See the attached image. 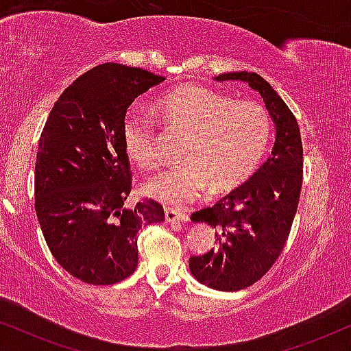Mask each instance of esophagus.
Masks as SVG:
<instances>
[{
  "label": "esophagus",
  "instance_id": "esophagus-1",
  "mask_svg": "<svg viewBox=\"0 0 351 351\" xmlns=\"http://www.w3.org/2000/svg\"><path fill=\"white\" fill-rule=\"evenodd\" d=\"M165 219L168 223H183V221H188V216L184 213L178 211V209H173V208H167L165 209Z\"/></svg>",
  "mask_w": 351,
  "mask_h": 351
}]
</instances>
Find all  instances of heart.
<instances>
[{"label":"heart","instance_id":"1","mask_svg":"<svg viewBox=\"0 0 351 351\" xmlns=\"http://www.w3.org/2000/svg\"><path fill=\"white\" fill-rule=\"evenodd\" d=\"M165 119L186 134L181 145L183 165L153 176L143 191L162 203L183 206L204 193L223 195L243 184L263 162L272 136L267 108L236 102L224 92L186 84L160 100ZM123 147L132 162L145 168L162 165L158 128L140 104L127 110L122 125Z\"/></svg>","mask_w":351,"mask_h":351}]
</instances>
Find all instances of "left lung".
<instances>
[{
	"label": "left lung",
	"mask_w": 351,
	"mask_h": 351,
	"mask_svg": "<svg viewBox=\"0 0 351 351\" xmlns=\"http://www.w3.org/2000/svg\"><path fill=\"white\" fill-rule=\"evenodd\" d=\"M216 80H243L264 99L276 123L272 155L251 180L215 206L191 215L193 223L216 229V247L189 257V271L208 287L243 291L263 279L287 243L299 206L304 148L297 119L277 92L256 72H231Z\"/></svg>",
	"instance_id": "obj_1"
}]
</instances>
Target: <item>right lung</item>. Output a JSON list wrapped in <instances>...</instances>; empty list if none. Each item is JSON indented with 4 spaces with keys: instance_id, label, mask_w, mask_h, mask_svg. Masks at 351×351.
Here are the masks:
<instances>
[{
    "instance_id": "1",
    "label": "right lung",
    "mask_w": 351,
    "mask_h": 351,
    "mask_svg": "<svg viewBox=\"0 0 351 351\" xmlns=\"http://www.w3.org/2000/svg\"><path fill=\"white\" fill-rule=\"evenodd\" d=\"M165 77L107 62L75 79L52 107L39 138L34 206L51 254L75 279L110 285L138 264V229L165 219L143 199L123 206L132 171L122 138L127 108Z\"/></svg>"
}]
</instances>
